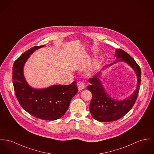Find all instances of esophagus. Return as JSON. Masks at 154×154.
Listing matches in <instances>:
<instances>
[{
    "label": "esophagus",
    "mask_w": 154,
    "mask_h": 154,
    "mask_svg": "<svg viewBox=\"0 0 154 154\" xmlns=\"http://www.w3.org/2000/svg\"><path fill=\"white\" fill-rule=\"evenodd\" d=\"M77 87H78V89L80 91H82L83 89L85 88V85L83 82H80L79 83L77 84Z\"/></svg>",
    "instance_id": "1"
}]
</instances>
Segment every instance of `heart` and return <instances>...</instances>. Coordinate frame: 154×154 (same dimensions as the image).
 <instances>
[{
    "mask_svg": "<svg viewBox=\"0 0 154 154\" xmlns=\"http://www.w3.org/2000/svg\"><path fill=\"white\" fill-rule=\"evenodd\" d=\"M96 65L95 64H93L92 66H90V67L88 69V70L87 71V74H91L93 71H94L96 69Z\"/></svg>",
    "mask_w": 154,
    "mask_h": 154,
    "instance_id": "obj_1",
    "label": "heart"
}]
</instances>
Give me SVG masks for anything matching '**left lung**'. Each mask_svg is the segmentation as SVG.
<instances>
[{
  "instance_id": "8db88e82",
  "label": "left lung",
  "mask_w": 154,
  "mask_h": 154,
  "mask_svg": "<svg viewBox=\"0 0 154 154\" xmlns=\"http://www.w3.org/2000/svg\"><path fill=\"white\" fill-rule=\"evenodd\" d=\"M114 56L116 58L114 62L104 66L101 70L88 80L90 84L87 86V89L93 94V98L90 104V111L94 119L100 122L116 121L127 114L136 101L140 87L141 71L135 61L121 49L116 50ZM119 62H125L131 66L135 71L137 80L136 90L129 97L123 100L116 99L108 95L100 79L104 69Z\"/></svg>"
}]
</instances>
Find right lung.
<instances>
[{"mask_svg":"<svg viewBox=\"0 0 154 154\" xmlns=\"http://www.w3.org/2000/svg\"><path fill=\"white\" fill-rule=\"evenodd\" d=\"M45 46L31 48L14 61L13 84L16 98L26 111L36 118L53 121L66 113L78 89L75 82L69 85L55 84L42 88H33L27 82L24 74V65L35 50Z\"/></svg>","mask_w":154,"mask_h":154,"instance_id":"right-lung-1","label":"right lung"}]
</instances>
